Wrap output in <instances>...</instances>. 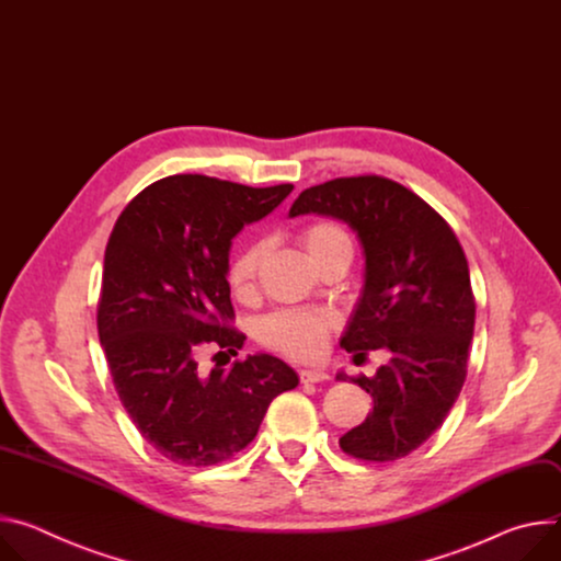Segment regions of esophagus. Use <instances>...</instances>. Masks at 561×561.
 I'll list each match as a JSON object with an SVG mask.
<instances>
[{
	"label": "esophagus",
	"mask_w": 561,
	"mask_h": 561,
	"mask_svg": "<svg viewBox=\"0 0 561 561\" xmlns=\"http://www.w3.org/2000/svg\"><path fill=\"white\" fill-rule=\"evenodd\" d=\"M298 375H300L302 383H323V381L330 379L325 369H300Z\"/></svg>",
	"instance_id": "34e87169"
}]
</instances>
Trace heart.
<instances>
[{
  "label": "heart",
  "instance_id": "obj_1",
  "mask_svg": "<svg viewBox=\"0 0 561 561\" xmlns=\"http://www.w3.org/2000/svg\"><path fill=\"white\" fill-rule=\"evenodd\" d=\"M302 247H305L307 259L317 265L330 254L339 252V249H352V242L347 231L341 225L325 220V222L309 225L302 231ZM263 256H265L263 242L247 244L242 252L236 254L227 276L231 287L238 294H244L254 287L256 272L261 267ZM334 325H336V319L332 314L296 312V309H287V312H276L261 323L259 339L265 347L276 350L280 354H287L294 358H314L323 352L325 334Z\"/></svg>",
  "mask_w": 561,
  "mask_h": 561
}]
</instances>
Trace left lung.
I'll list each match as a JSON object with an SVG mask.
<instances>
[{
    "instance_id": "left-lung-1",
    "label": "left lung",
    "mask_w": 561,
    "mask_h": 561,
    "mask_svg": "<svg viewBox=\"0 0 561 561\" xmlns=\"http://www.w3.org/2000/svg\"><path fill=\"white\" fill-rule=\"evenodd\" d=\"M305 214L343 220L363 247V289L341 347L390 352L375 377L352 379L375 405L339 444L365 461L401 459L444 423L466 381L474 332L466 254L437 211L381 175L309 186L289 218Z\"/></svg>"
}]
</instances>
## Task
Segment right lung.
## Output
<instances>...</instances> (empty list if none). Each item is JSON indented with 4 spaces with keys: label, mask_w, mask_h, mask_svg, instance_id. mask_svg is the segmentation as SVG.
Masks as SVG:
<instances>
[{
    "label": "right lung",
    "mask_w": 561,
    "mask_h": 561,
    "mask_svg": "<svg viewBox=\"0 0 561 561\" xmlns=\"http://www.w3.org/2000/svg\"><path fill=\"white\" fill-rule=\"evenodd\" d=\"M294 190H254L207 175H169L140 192L104 252L98 334L117 390L142 437L180 466H214L256 437L270 403L298 386L272 354L201 369L205 345L238 354L231 240ZM222 354V352H218Z\"/></svg>",
    "instance_id": "right-lung-1"
}]
</instances>
